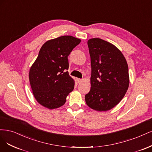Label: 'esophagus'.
<instances>
[{"label": "esophagus", "mask_w": 152, "mask_h": 152, "mask_svg": "<svg viewBox=\"0 0 152 152\" xmlns=\"http://www.w3.org/2000/svg\"><path fill=\"white\" fill-rule=\"evenodd\" d=\"M82 79H79V78H77V79L76 80V81H77V83H81V81H82Z\"/></svg>", "instance_id": "obj_1"}]
</instances>
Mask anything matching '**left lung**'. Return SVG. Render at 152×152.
I'll return each instance as SVG.
<instances>
[{"mask_svg": "<svg viewBox=\"0 0 152 152\" xmlns=\"http://www.w3.org/2000/svg\"><path fill=\"white\" fill-rule=\"evenodd\" d=\"M91 58V88L86 104L97 111H107L123 99L128 89V66L122 52L113 44L100 38L88 41Z\"/></svg>", "mask_w": 152, "mask_h": 152, "instance_id": "1", "label": "left lung"}]
</instances>
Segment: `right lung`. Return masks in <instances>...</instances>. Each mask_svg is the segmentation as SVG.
<instances>
[{"instance_id": "add662e5", "label": "right lung", "mask_w": 152, "mask_h": 152, "mask_svg": "<svg viewBox=\"0 0 152 152\" xmlns=\"http://www.w3.org/2000/svg\"><path fill=\"white\" fill-rule=\"evenodd\" d=\"M80 39L62 36L43 44L29 72L33 94L40 105L49 109L62 106L75 87V81L67 71L68 56Z\"/></svg>"}]
</instances>
